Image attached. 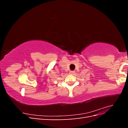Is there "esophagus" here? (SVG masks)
Masks as SVG:
<instances>
[{
  "label": "esophagus",
  "instance_id": "obj_1",
  "mask_svg": "<svg viewBox=\"0 0 128 128\" xmlns=\"http://www.w3.org/2000/svg\"><path fill=\"white\" fill-rule=\"evenodd\" d=\"M74 73H75V71H70V74H74Z\"/></svg>",
  "mask_w": 128,
  "mask_h": 128
}]
</instances>
